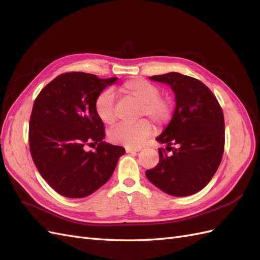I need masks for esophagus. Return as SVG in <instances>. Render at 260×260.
Masks as SVG:
<instances>
[{
    "instance_id": "obj_1",
    "label": "esophagus",
    "mask_w": 260,
    "mask_h": 260,
    "mask_svg": "<svg viewBox=\"0 0 260 260\" xmlns=\"http://www.w3.org/2000/svg\"><path fill=\"white\" fill-rule=\"evenodd\" d=\"M139 151H141V147L125 146V152H127V153H133V152H139Z\"/></svg>"
}]
</instances>
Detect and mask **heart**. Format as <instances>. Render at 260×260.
I'll list each match as a JSON object with an SVG mask.
<instances>
[{"mask_svg": "<svg viewBox=\"0 0 260 260\" xmlns=\"http://www.w3.org/2000/svg\"><path fill=\"white\" fill-rule=\"evenodd\" d=\"M118 90L123 95L139 102V117L147 116L158 127L170 121L174 107L169 99L160 95V88L157 84L143 78H132L124 81ZM93 109L99 119L107 125L117 120L115 98L112 91L100 92L94 100ZM152 132V123L147 119H141L135 123L117 124L109 131L108 139L116 144L137 147L142 144Z\"/></svg>", "mask_w": 260, "mask_h": 260, "instance_id": "b5f03b06", "label": "heart"}]
</instances>
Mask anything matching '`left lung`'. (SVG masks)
<instances>
[{
    "label": "left lung",
    "mask_w": 260,
    "mask_h": 260,
    "mask_svg": "<svg viewBox=\"0 0 260 260\" xmlns=\"http://www.w3.org/2000/svg\"><path fill=\"white\" fill-rule=\"evenodd\" d=\"M167 83L176 94L175 114L157 138L159 162L145 171L147 179L172 196H188L205 187L214 177L224 151V117L218 100L195 78L169 73L149 77ZM176 147L175 148L174 146Z\"/></svg>",
    "instance_id": "obj_1"
}]
</instances>
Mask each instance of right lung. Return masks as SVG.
Here are the masks:
<instances>
[{
    "mask_svg": "<svg viewBox=\"0 0 260 260\" xmlns=\"http://www.w3.org/2000/svg\"><path fill=\"white\" fill-rule=\"evenodd\" d=\"M116 80L65 73L46 84L35 100L28 135L31 157L42 178L65 198L81 199L95 192L124 154L122 146L103 141L104 123L93 109L98 94ZM85 146H94L96 151L85 152Z\"/></svg>",
    "mask_w": 260,
    "mask_h": 260,
    "instance_id": "add662e5",
    "label": "right lung"
}]
</instances>
